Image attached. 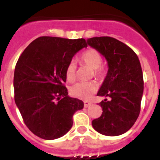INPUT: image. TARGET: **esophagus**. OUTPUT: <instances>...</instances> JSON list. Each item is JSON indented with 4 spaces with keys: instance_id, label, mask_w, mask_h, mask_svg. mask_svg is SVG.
I'll return each instance as SVG.
<instances>
[{
    "instance_id": "34e87169",
    "label": "esophagus",
    "mask_w": 160,
    "mask_h": 160,
    "mask_svg": "<svg viewBox=\"0 0 160 160\" xmlns=\"http://www.w3.org/2000/svg\"><path fill=\"white\" fill-rule=\"evenodd\" d=\"M91 103L88 102V101H84V107L85 108H88L89 106H91Z\"/></svg>"
}]
</instances>
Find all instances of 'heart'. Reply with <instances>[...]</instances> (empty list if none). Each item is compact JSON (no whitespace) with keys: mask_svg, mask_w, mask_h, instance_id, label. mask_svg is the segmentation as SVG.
Wrapping results in <instances>:
<instances>
[{"mask_svg":"<svg viewBox=\"0 0 160 160\" xmlns=\"http://www.w3.org/2000/svg\"><path fill=\"white\" fill-rule=\"evenodd\" d=\"M80 60L84 65L94 69V73L96 76H101L103 73V69L100 68L102 63V57L100 53L95 49H88L80 57ZM75 64L73 61L67 65L65 69V75L68 81L73 82L75 79ZM97 87L95 83L78 82L70 87V94L73 97L82 99H89L96 91Z\"/></svg>","mask_w":160,"mask_h":160,"instance_id":"obj_1","label":"heart"}]
</instances>
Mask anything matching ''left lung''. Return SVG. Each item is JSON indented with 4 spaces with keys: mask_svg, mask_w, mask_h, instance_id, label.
Returning a JSON list of instances; mask_svg holds the SVG:
<instances>
[{
    "mask_svg": "<svg viewBox=\"0 0 160 160\" xmlns=\"http://www.w3.org/2000/svg\"><path fill=\"white\" fill-rule=\"evenodd\" d=\"M87 41L107 61L108 73L97 95L110 98L99 103L103 112L92 121V126L106 136L123 134L134 125L140 113L144 87L138 57L114 38L93 37Z\"/></svg>",
    "mask_w": 160,
    "mask_h": 160,
    "instance_id": "left-lung-1",
    "label": "left lung"
}]
</instances>
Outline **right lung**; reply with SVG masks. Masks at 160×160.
Listing matches in <instances>:
<instances>
[{
    "mask_svg": "<svg viewBox=\"0 0 160 160\" xmlns=\"http://www.w3.org/2000/svg\"><path fill=\"white\" fill-rule=\"evenodd\" d=\"M87 44L84 39L42 36L32 41L14 69V100L26 125L45 140L59 138L73 126L82 100L68 95L65 69Z\"/></svg>",
    "mask_w": 160,
    "mask_h": 160,
    "instance_id": "right-lung-1",
    "label": "right lung"
}]
</instances>
